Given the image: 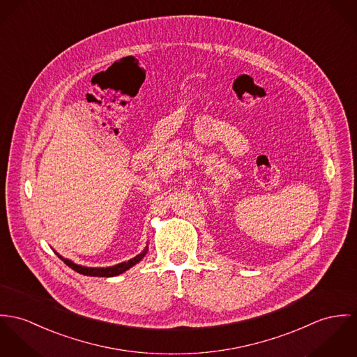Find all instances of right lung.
Returning <instances> with one entry per match:
<instances>
[{
  "label": "right lung",
  "mask_w": 357,
  "mask_h": 357,
  "mask_svg": "<svg viewBox=\"0 0 357 357\" xmlns=\"http://www.w3.org/2000/svg\"><path fill=\"white\" fill-rule=\"evenodd\" d=\"M54 253H56L70 268H73L74 271L79 273L82 275L111 278L116 277V275H120V274L126 273L127 270H130L131 267H134L137 263H139V261L145 257V255L148 253V246H145V249H144L139 255H137L135 257L130 259L128 261H123V263H119V264H116V266H111V267H84V266H80V264L74 263L73 260H68V259L63 257V256L59 255L57 252H54Z\"/></svg>",
  "instance_id": "right-lung-1"
}]
</instances>
